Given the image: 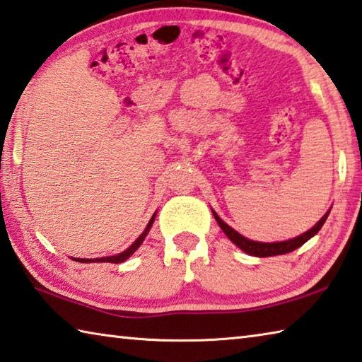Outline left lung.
<instances>
[{
	"instance_id": "1",
	"label": "left lung",
	"mask_w": 362,
	"mask_h": 362,
	"mask_svg": "<svg viewBox=\"0 0 362 362\" xmlns=\"http://www.w3.org/2000/svg\"><path fill=\"white\" fill-rule=\"evenodd\" d=\"M211 211H213L214 219H216V223L219 224L221 229H223V232L226 233L227 238H229L233 245H237L238 248L242 250L243 252H246V255H250V256H256V257H270V256L286 255V252L294 251V250L299 248V246H302L305 242H308L310 238L315 237L316 233L320 232L322 224L326 223L329 213H331V208H329L325 216H322L318 221V223H316L312 227V229H308L307 232H303L302 235L294 237V238H291V240H284V242H274V243L255 242V240H250V238L243 237L242 233H238L235 229H232L229 224H226L224 221L218 216V213L214 211L213 208H211Z\"/></svg>"
}]
</instances>
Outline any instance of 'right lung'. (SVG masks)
<instances>
[{"label": "right lung", "mask_w": 362, "mask_h": 362, "mask_svg": "<svg viewBox=\"0 0 362 362\" xmlns=\"http://www.w3.org/2000/svg\"><path fill=\"white\" fill-rule=\"evenodd\" d=\"M156 214H157V211H156L154 214H152V218L149 219V223H148V226H146V229L143 230L141 235H139V237L135 240V242H133L125 251L119 252V255H116V256L95 257V259H79V257H73V261H78V262H82V264H87V262H111V264H120V262L127 261V259H129V257L133 255V252H135V251L139 248V246H141V243L144 242L146 235H148L149 230H151V227H152V224H154Z\"/></svg>", "instance_id": "right-lung-1"}]
</instances>
